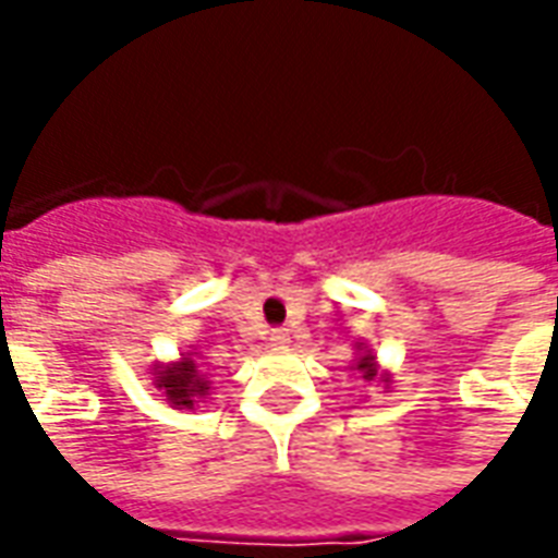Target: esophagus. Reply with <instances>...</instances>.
Instances as JSON below:
<instances>
[{
    "instance_id": "obj_1",
    "label": "esophagus",
    "mask_w": 558,
    "mask_h": 558,
    "mask_svg": "<svg viewBox=\"0 0 558 558\" xmlns=\"http://www.w3.org/2000/svg\"><path fill=\"white\" fill-rule=\"evenodd\" d=\"M268 340H271V347H278V350H283V347L290 343V331H287V328H275V331L268 335Z\"/></svg>"
}]
</instances>
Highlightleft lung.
<instances>
[{
  "mask_svg": "<svg viewBox=\"0 0 558 558\" xmlns=\"http://www.w3.org/2000/svg\"><path fill=\"white\" fill-rule=\"evenodd\" d=\"M350 371H359V374H362L367 383H374L376 379V383H383L386 388H391V374L379 367L374 350H367L364 343H359V347H355V359H352Z\"/></svg>",
  "mask_w": 558,
  "mask_h": 558,
  "instance_id": "left-lung-1",
  "label": "left lung"
}]
</instances>
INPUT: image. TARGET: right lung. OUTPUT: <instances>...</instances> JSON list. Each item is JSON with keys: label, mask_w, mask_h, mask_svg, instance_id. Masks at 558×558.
Instances as JSON below:
<instances>
[{"label": "right lung", "mask_w": 558, "mask_h": 558, "mask_svg": "<svg viewBox=\"0 0 558 558\" xmlns=\"http://www.w3.org/2000/svg\"><path fill=\"white\" fill-rule=\"evenodd\" d=\"M151 383L160 391V398L170 403L172 410L194 412L208 398V376L199 367L196 352H182L179 362L155 364L151 367Z\"/></svg>", "instance_id": "obj_1"}]
</instances>
